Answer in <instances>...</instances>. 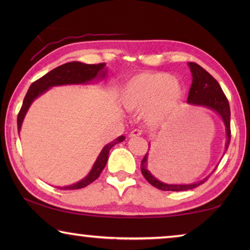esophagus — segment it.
Returning a JSON list of instances; mask_svg holds the SVG:
<instances>
[{"mask_svg": "<svg viewBox=\"0 0 250 250\" xmlns=\"http://www.w3.org/2000/svg\"><path fill=\"white\" fill-rule=\"evenodd\" d=\"M142 133H141V131L140 130H138V129H134V130H132L130 132V134H129V137L130 138H135V137H140Z\"/></svg>", "mask_w": 250, "mask_h": 250, "instance_id": "34e87169", "label": "esophagus"}]
</instances>
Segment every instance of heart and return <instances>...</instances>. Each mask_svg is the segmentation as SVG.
Here are the masks:
<instances>
[{
    "mask_svg": "<svg viewBox=\"0 0 250 250\" xmlns=\"http://www.w3.org/2000/svg\"><path fill=\"white\" fill-rule=\"evenodd\" d=\"M184 87L179 79L162 71L142 73L125 83L120 100L125 108L142 110L146 124L156 125L170 119L183 99Z\"/></svg>",
    "mask_w": 250,
    "mask_h": 250,
    "instance_id": "1",
    "label": "heart"
}]
</instances>
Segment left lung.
Segmentation results:
<instances>
[{
  "mask_svg": "<svg viewBox=\"0 0 250 250\" xmlns=\"http://www.w3.org/2000/svg\"><path fill=\"white\" fill-rule=\"evenodd\" d=\"M189 69L192 73V84L189 88L188 103L192 105H196V107H204L207 109L213 110L221 117V119L224 122L226 131V143H225V151L224 154L228 149L230 142V109L229 104L226 98L225 94H224L221 86L217 83L213 76L207 73V71L201 67L200 65L195 64V62H188ZM150 146V145H149ZM147 156H149V152L143 158L141 162V172L146 180L149 182L151 185L154 188L162 189V191H172V192H181V191H188V189L195 188L197 186L204 183V182L208 179L209 175L214 171L210 173L208 176L198 182H194L191 184H168L164 183V182L156 179L152 173L147 170Z\"/></svg>",
  "mask_w": 250,
  "mask_h": 250,
  "instance_id": "8db88e82",
  "label": "left lung"
}]
</instances>
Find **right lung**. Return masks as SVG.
I'll use <instances>...</instances> for the list:
<instances>
[{"label":"right lung","instance_id":"add662e5","mask_svg":"<svg viewBox=\"0 0 250 250\" xmlns=\"http://www.w3.org/2000/svg\"><path fill=\"white\" fill-rule=\"evenodd\" d=\"M105 64H97V65H89V64H83L80 62H70L64 64L62 66H58L56 68L50 70L49 73L44 75L43 77L40 78L36 82H34L29 89L27 90V94L25 96L22 108H21L19 116H18V130L19 132L22 128V124L25 116L28 111L29 107L33 104V101L36 98H39L44 92L50 89L52 87L55 86H62V84H83V83H89L95 80L104 79L107 75V68H105ZM125 135H120L115 140L109 142L108 145H105L103 150L97 158L96 162L92 166L90 172L88 173L87 176H84L83 180L78 181L77 183H74L71 185L67 186H58V188L61 189H79L83 188H86L87 185L92 183L95 180L98 179L100 173L107 164L109 151L111 150V147L125 141Z\"/></svg>","mask_w":250,"mask_h":250}]
</instances>
